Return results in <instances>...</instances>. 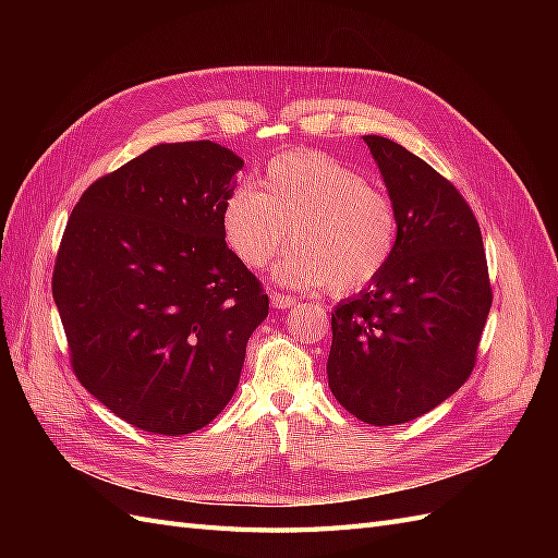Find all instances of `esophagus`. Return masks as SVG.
Wrapping results in <instances>:
<instances>
[{"label":"esophagus","mask_w":558,"mask_h":558,"mask_svg":"<svg viewBox=\"0 0 558 558\" xmlns=\"http://www.w3.org/2000/svg\"><path fill=\"white\" fill-rule=\"evenodd\" d=\"M269 302H272L275 310H289V307L295 305V298L283 295V293H272V295H269Z\"/></svg>","instance_id":"1"}]
</instances>
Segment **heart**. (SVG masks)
<instances>
[{
	"mask_svg": "<svg viewBox=\"0 0 558 558\" xmlns=\"http://www.w3.org/2000/svg\"><path fill=\"white\" fill-rule=\"evenodd\" d=\"M272 279L289 289L330 283L349 295L375 283L398 246V211L386 193L318 150H291L269 160L263 191L238 183L221 209V230L232 256L265 267L289 240Z\"/></svg>",
	"mask_w": 558,
	"mask_h": 558,
	"instance_id": "obj_1",
	"label": "heart"
}]
</instances>
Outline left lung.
Returning <instances> with one entry per match:
<instances>
[{
    "mask_svg": "<svg viewBox=\"0 0 558 558\" xmlns=\"http://www.w3.org/2000/svg\"><path fill=\"white\" fill-rule=\"evenodd\" d=\"M398 211L381 277L332 312L328 386L373 426L408 424L459 391L475 367L492 283L475 214L408 148L365 134Z\"/></svg>",
    "mask_w": 558,
    "mask_h": 558,
    "instance_id": "1",
    "label": "left lung"
}]
</instances>
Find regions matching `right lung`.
I'll return each instance as SVG.
<instances>
[{"mask_svg": "<svg viewBox=\"0 0 558 558\" xmlns=\"http://www.w3.org/2000/svg\"><path fill=\"white\" fill-rule=\"evenodd\" d=\"M244 160L214 142L158 144L97 179L53 272L78 381L146 433L205 428L234 396L269 300L223 240Z\"/></svg>", "mask_w": 558, "mask_h": 558, "instance_id": "right-lung-1", "label": "right lung"}]
</instances>
